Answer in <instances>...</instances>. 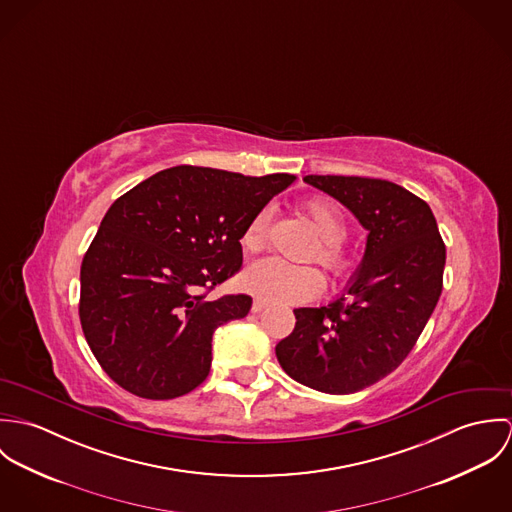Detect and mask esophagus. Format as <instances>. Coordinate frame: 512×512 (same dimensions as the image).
Here are the masks:
<instances>
[{
  "instance_id": "34e87169",
  "label": "esophagus",
  "mask_w": 512,
  "mask_h": 512,
  "mask_svg": "<svg viewBox=\"0 0 512 512\" xmlns=\"http://www.w3.org/2000/svg\"><path fill=\"white\" fill-rule=\"evenodd\" d=\"M264 307H266V301H262L258 297L252 301V313H260Z\"/></svg>"
}]
</instances>
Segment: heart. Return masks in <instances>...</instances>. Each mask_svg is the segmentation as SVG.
Masks as SVG:
<instances>
[{
    "label": "heart",
    "mask_w": 512,
    "mask_h": 512,
    "mask_svg": "<svg viewBox=\"0 0 512 512\" xmlns=\"http://www.w3.org/2000/svg\"><path fill=\"white\" fill-rule=\"evenodd\" d=\"M305 215L313 222L321 242L315 258L335 278H347L353 270V256L341 244L349 232L343 211L329 199L315 197L303 205ZM272 211H258L242 232V246L248 252H260L268 244ZM246 292L268 303H303L323 292L325 280L313 266H295L280 258H264L246 268L242 274Z\"/></svg>",
    "instance_id": "heart-1"
}]
</instances>
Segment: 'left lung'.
Returning a JSON list of instances; mask_svg holds the SVG:
<instances>
[{
  "label": "left lung",
  "instance_id": "left-lung-1",
  "mask_svg": "<svg viewBox=\"0 0 512 512\" xmlns=\"http://www.w3.org/2000/svg\"><path fill=\"white\" fill-rule=\"evenodd\" d=\"M363 224L365 256L345 293L321 307H299L276 357L293 380L327 394L378 382L408 357L436 309L445 244L426 201L368 177L307 175Z\"/></svg>",
  "mask_w": 512,
  "mask_h": 512
}]
</instances>
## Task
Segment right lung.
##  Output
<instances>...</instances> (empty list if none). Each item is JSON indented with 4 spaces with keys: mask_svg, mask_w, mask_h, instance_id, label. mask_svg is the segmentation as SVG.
I'll use <instances>...</instances> for the list:
<instances>
[{
    "mask_svg": "<svg viewBox=\"0 0 512 512\" xmlns=\"http://www.w3.org/2000/svg\"><path fill=\"white\" fill-rule=\"evenodd\" d=\"M293 181L177 165L114 201L80 266L78 315L116 384L169 400L209 376L215 329L252 307L209 292L240 270L246 224Z\"/></svg>",
    "mask_w": 512,
    "mask_h": 512,
    "instance_id": "1",
    "label": "right lung"
}]
</instances>
